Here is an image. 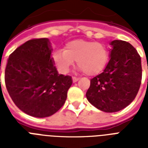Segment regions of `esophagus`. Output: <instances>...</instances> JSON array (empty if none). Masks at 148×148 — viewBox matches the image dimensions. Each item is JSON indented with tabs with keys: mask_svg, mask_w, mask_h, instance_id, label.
<instances>
[{
	"mask_svg": "<svg viewBox=\"0 0 148 148\" xmlns=\"http://www.w3.org/2000/svg\"><path fill=\"white\" fill-rule=\"evenodd\" d=\"M72 80H73V82H74V83H75V82H77V81H78L79 78H78V77H72Z\"/></svg>",
	"mask_w": 148,
	"mask_h": 148,
	"instance_id": "1",
	"label": "esophagus"
}]
</instances>
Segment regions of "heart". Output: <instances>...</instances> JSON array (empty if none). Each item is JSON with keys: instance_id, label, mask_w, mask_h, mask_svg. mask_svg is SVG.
<instances>
[{"instance_id": "obj_1", "label": "heart", "mask_w": 148, "mask_h": 148, "mask_svg": "<svg viewBox=\"0 0 148 148\" xmlns=\"http://www.w3.org/2000/svg\"><path fill=\"white\" fill-rule=\"evenodd\" d=\"M109 52L104 45L84 40H74L65 45L64 50H57L53 60L58 69L67 73L77 60L79 70L89 76L100 74L106 67Z\"/></svg>"}]
</instances>
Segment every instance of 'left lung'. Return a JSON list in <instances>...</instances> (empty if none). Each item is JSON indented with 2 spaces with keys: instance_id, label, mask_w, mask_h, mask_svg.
<instances>
[{
  "instance_id": "1",
  "label": "left lung",
  "mask_w": 148,
  "mask_h": 148,
  "mask_svg": "<svg viewBox=\"0 0 148 148\" xmlns=\"http://www.w3.org/2000/svg\"><path fill=\"white\" fill-rule=\"evenodd\" d=\"M110 45L109 62L101 74L90 80L86 93L92 105L107 113L119 111L134 101L142 77L140 57L131 44L114 40Z\"/></svg>"
}]
</instances>
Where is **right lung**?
Segmentation results:
<instances>
[{
	"label": "right lung",
	"mask_w": 148,
	"mask_h": 148,
	"mask_svg": "<svg viewBox=\"0 0 148 148\" xmlns=\"http://www.w3.org/2000/svg\"><path fill=\"white\" fill-rule=\"evenodd\" d=\"M48 38L33 39L15 50L5 68V84L17 108L35 117H50L65 103L72 77L58 74Z\"/></svg>",
	"instance_id": "obj_1"
}]
</instances>
